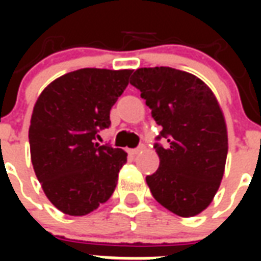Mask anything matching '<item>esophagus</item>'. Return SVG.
Returning a JSON list of instances; mask_svg holds the SVG:
<instances>
[{
	"instance_id": "esophagus-1",
	"label": "esophagus",
	"mask_w": 261,
	"mask_h": 261,
	"mask_svg": "<svg viewBox=\"0 0 261 261\" xmlns=\"http://www.w3.org/2000/svg\"><path fill=\"white\" fill-rule=\"evenodd\" d=\"M142 149H144V147H142V145H140V147L133 148V149H128V152H130L131 155H137V153L140 152V151H142Z\"/></svg>"
}]
</instances>
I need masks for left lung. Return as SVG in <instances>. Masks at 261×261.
Returning <instances> with one entry per match:
<instances>
[{
  "label": "left lung",
  "instance_id": "left-lung-1",
  "mask_svg": "<svg viewBox=\"0 0 261 261\" xmlns=\"http://www.w3.org/2000/svg\"><path fill=\"white\" fill-rule=\"evenodd\" d=\"M130 84L162 127L153 145L161 164L147 176L149 190L176 215L194 217L213 201L224 176L228 136L218 102L201 80L170 67L136 69Z\"/></svg>",
  "mask_w": 261,
  "mask_h": 261
}]
</instances>
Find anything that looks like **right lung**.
<instances>
[{"label": "right lung", "instance_id": "obj_1", "mask_svg": "<svg viewBox=\"0 0 261 261\" xmlns=\"http://www.w3.org/2000/svg\"><path fill=\"white\" fill-rule=\"evenodd\" d=\"M133 69L82 68L53 81L37 99L31 127V158L54 207L86 215L113 194L127 153L97 144L110 127V110Z\"/></svg>", "mask_w": 261, "mask_h": 261}]
</instances>
